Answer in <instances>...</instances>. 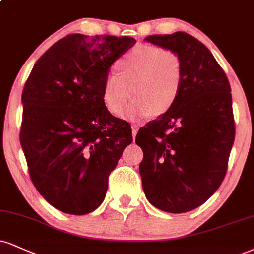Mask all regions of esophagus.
Wrapping results in <instances>:
<instances>
[{
  "instance_id": "1",
  "label": "esophagus",
  "mask_w": 254,
  "mask_h": 254,
  "mask_svg": "<svg viewBox=\"0 0 254 254\" xmlns=\"http://www.w3.org/2000/svg\"><path fill=\"white\" fill-rule=\"evenodd\" d=\"M131 129H132V137H133V139H135L137 132H138V130H139V125L138 124H132V125H131Z\"/></svg>"
}]
</instances>
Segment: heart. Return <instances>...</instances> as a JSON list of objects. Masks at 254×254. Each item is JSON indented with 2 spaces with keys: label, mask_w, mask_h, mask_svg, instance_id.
Wrapping results in <instances>:
<instances>
[{
  "label": "heart",
  "mask_w": 254,
  "mask_h": 254,
  "mask_svg": "<svg viewBox=\"0 0 254 254\" xmlns=\"http://www.w3.org/2000/svg\"><path fill=\"white\" fill-rule=\"evenodd\" d=\"M117 74L109 75L103 85V103L111 115L119 117L130 99V118L155 117L172 109L182 87V61L175 51L155 45H139L116 63Z\"/></svg>",
  "instance_id": "heart-1"
}]
</instances>
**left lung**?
<instances>
[{"label":"left lung","mask_w":254,"mask_h":254,"mask_svg":"<svg viewBox=\"0 0 254 254\" xmlns=\"http://www.w3.org/2000/svg\"><path fill=\"white\" fill-rule=\"evenodd\" d=\"M145 40L179 54L183 79L172 109L136 136L143 150V190L156 208L186 213L206 202L227 172L235 133L231 86L210 51L194 36L176 32Z\"/></svg>","instance_id":"obj_1"}]
</instances>
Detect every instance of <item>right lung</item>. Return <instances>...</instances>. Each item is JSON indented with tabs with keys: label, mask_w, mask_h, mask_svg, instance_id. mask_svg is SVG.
<instances>
[{
	"label": "right lung",
	"mask_w": 254,
	"mask_h": 254,
	"mask_svg": "<svg viewBox=\"0 0 254 254\" xmlns=\"http://www.w3.org/2000/svg\"><path fill=\"white\" fill-rule=\"evenodd\" d=\"M135 44L69 34L42 54L24 84L21 146L35 188L61 212L97 209L132 142L129 123L110 114L102 93L110 67Z\"/></svg>",
	"instance_id": "obj_1"
}]
</instances>
